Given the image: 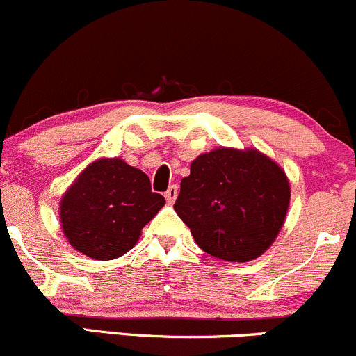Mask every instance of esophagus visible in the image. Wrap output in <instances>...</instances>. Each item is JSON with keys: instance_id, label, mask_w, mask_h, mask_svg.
<instances>
[{"instance_id": "34e87169", "label": "esophagus", "mask_w": 356, "mask_h": 356, "mask_svg": "<svg viewBox=\"0 0 356 356\" xmlns=\"http://www.w3.org/2000/svg\"><path fill=\"white\" fill-rule=\"evenodd\" d=\"M177 194H179L177 186H170V188H168V189L165 191V200H167V203H168V204L174 203V201L177 200Z\"/></svg>"}]
</instances>
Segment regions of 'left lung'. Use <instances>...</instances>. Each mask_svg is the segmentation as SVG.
Wrapping results in <instances>:
<instances>
[{"instance_id": "left-lung-1", "label": "left lung", "mask_w": 356, "mask_h": 356, "mask_svg": "<svg viewBox=\"0 0 356 356\" xmlns=\"http://www.w3.org/2000/svg\"><path fill=\"white\" fill-rule=\"evenodd\" d=\"M288 207L290 182L275 160L256 148L218 147L193 160L174 209L204 252L247 263L276 241Z\"/></svg>"}]
</instances>
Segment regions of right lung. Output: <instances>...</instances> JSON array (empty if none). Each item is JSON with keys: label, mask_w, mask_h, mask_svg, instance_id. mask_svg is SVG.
Returning a JSON list of instances; mask_svg holds the SVG:
<instances>
[{"label": "right lung", "mask_w": 356, "mask_h": 356, "mask_svg": "<svg viewBox=\"0 0 356 356\" xmlns=\"http://www.w3.org/2000/svg\"><path fill=\"white\" fill-rule=\"evenodd\" d=\"M165 204L148 175L119 156L93 160L65 191L59 222L66 241L83 256L111 261L129 252L141 230Z\"/></svg>", "instance_id": "right-lung-1"}]
</instances>
